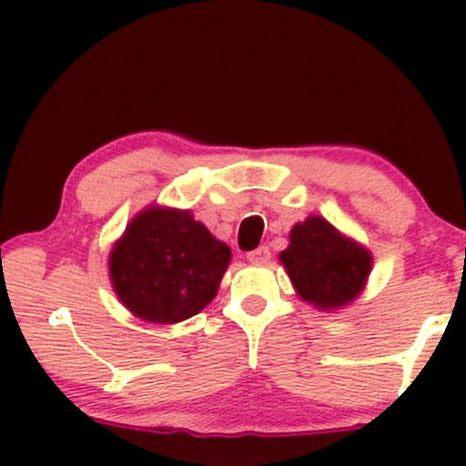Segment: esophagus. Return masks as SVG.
I'll return each instance as SVG.
<instances>
[{
  "label": "esophagus",
  "mask_w": 466,
  "mask_h": 466,
  "mask_svg": "<svg viewBox=\"0 0 466 466\" xmlns=\"http://www.w3.org/2000/svg\"><path fill=\"white\" fill-rule=\"evenodd\" d=\"M269 258H271V251H269V248H265V245H263V248L249 251V254H248V260H249V263H254V265L269 263Z\"/></svg>",
  "instance_id": "1"
}]
</instances>
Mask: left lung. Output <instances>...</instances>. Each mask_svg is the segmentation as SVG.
I'll return each instance as SVG.
<instances>
[{
    "instance_id": "left-lung-1",
    "label": "left lung",
    "mask_w": 466,
    "mask_h": 466,
    "mask_svg": "<svg viewBox=\"0 0 466 466\" xmlns=\"http://www.w3.org/2000/svg\"><path fill=\"white\" fill-rule=\"evenodd\" d=\"M280 263L304 302L335 311L361 293L372 269V254L337 232L326 218L309 217L293 226Z\"/></svg>"
}]
</instances>
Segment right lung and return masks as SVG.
Instances as JSON below:
<instances>
[{
	"mask_svg": "<svg viewBox=\"0 0 466 466\" xmlns=\"http://www.w3.org/2000/svg\"><path fill=\"white\" fill-rule=\"evenodd\" d=\"M229 258L228 245L188 210L151 206L111 249V285L136 318L175 324L212 302Z\"/></svg>",
	"mask_w": 466,
	"mask_h": 466,
	"instance_id": "right-lung-1",
	"label": "right lung"
}]
</instances>
